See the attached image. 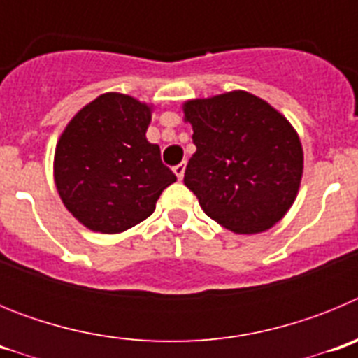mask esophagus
<instances>
[{
  "instance_id": "1",
  "label": "esophagus",
  "mask_w": 358,
  "mask_h": 358,
  "mask_svg": "<svg viewBox=\"0 0 358 358\" xmlns=\"http://www.w3.org/2000/svg\"><path fill=\"white\" fill-rule=\"evenodd\" d=\"M185 170H186V164L181 163V164H177V166H173V173L177 176V179L181 181L182 177H185Z\"/></svg>"
}]
</instances>
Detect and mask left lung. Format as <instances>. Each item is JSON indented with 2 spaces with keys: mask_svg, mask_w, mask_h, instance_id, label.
<instances>
[{
  "mask_svg": "<svg viewBox=\"0 0 358 358\" xmlns=\"http://www.w3.org/2000/svg\"><path fill=\"white\" fill-rule=\"evenodd\" d=\"M195 154L185 185L204 213L238 235L267 231L299 192L303 147L289 120L248 91L182 103Z\"/></svg>",
  "mask_w": 358,
  "mask_h": 358,
  "instance_id": "obj_1",
  "label": "left lung"
}]
</instances>
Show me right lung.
<instances>
[{"label":"right lung","mask_w":358,"mask_h":358,"mask_svg":"<svg viewBox=\"0 0 358 358\" xmlns=\"http://www.w3.org/2000/svg\"><path fill=\"white\" fill-rule=\"evenodd\" d=\"M152 107L103 93L82 107L57 141L53 179L66 210L87 229L115 235L143 222L177 181L147 140Z\"/></svg>","instance_id":"right-lung-1"}]
</instances>
